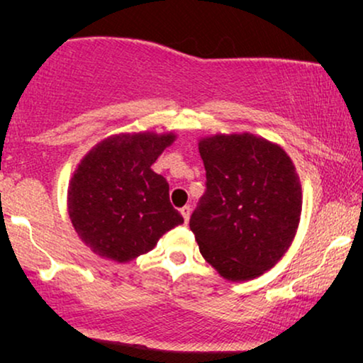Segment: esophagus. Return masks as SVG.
I'll use <instances>...</instances> for the list:
<instances>
[{
    "mask_svg": "<svg viewBox=\"0 0 363 363\" xmlns=\"http://www.w3.org/2000/svg\"><path fill=\"white\" fill-rule=\"evenodd\" d=\"M180 213H182L183 220H185V223H188V220H190V213H191V208H190V206H183V208H180Z\"/></svg>",
    "mask_w": 363,
    "mask_h": 363,
    "instance_id": "1",
    "label": "esophagus"
}]
</instances>
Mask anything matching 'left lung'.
Returning a JSON list of instances; mask_svg holds the SVG:
<instances>
[{"label":"left lung","instance_id":"obj_1","mask_svg":"<svg viewBox=\"0 0 363 363\" xmlns=\"http://www.w3.org/2000/svg\"><path fill=\"white\" fill-rule=\"evenodd\" d=\"M206 191L190 218L201 256L228 281L269 271L289 250L302 210L301 182L279 145L252 135L198 143Z\"/></svg>","mask_w":363,"mask_h":363}]
</instances>
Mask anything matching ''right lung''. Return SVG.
Instances as JSON below:
<instances>
[{
    "instance_id": "1",
    "label": "right lung",
    "mask_w": 363,
    "mask_h": 363,
    "mask_svg": "<svg viewBox=\"0 0 363 363\" xmlns=\"http://www.w3.org/2000/svg\"><path fill=\"white\" fill-rule=\"evenodd\" d=\"M173 140V133H121L97 143L79 163L69 183V218L96 255L132 261L182 225L167 180L150 168Z\"/></svg>"
}]
</instances>
